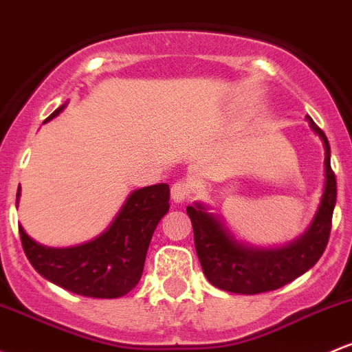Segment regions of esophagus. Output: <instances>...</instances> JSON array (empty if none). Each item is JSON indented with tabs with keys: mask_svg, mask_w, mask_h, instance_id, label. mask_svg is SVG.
<instances>
[{
	"mask_svg": "<svg viewBox=\"0 0 352 352\" xmlns=\"http://www.w3.org/2000/svg\"><path fill=\"white\" fill-rule=\"evenodd\" d=\"M170 192H172L173 202L182 204V202H187V200L192 197V192H194V185H192L190 180H187V179L177 180V182H173L172 190H170Z\"/></svg>",
	"mask_w": 352,
	"mask_h": 352,
	"instance_id": "esophagus-1",
	"label": "esophagus"
}]
</instances>
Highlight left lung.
<instances>
[{
    "label": "left lung",
    "mask_w": 352,
    "mask_h": 352,
    "mask_svg": "<svg viewBox=\"0 0 352 352\" xmlns=\"http://www.w3.org/2000/svg\"><path fill=\"white\" fill-rule=\"evenodd\" d=\"M312 130L322 138L326 158V185L320 206L306 234L287 247L272 250L250 249L239 244L206 207L195 204L187 207L194 227L197 256L208 283L215 287L235 294H261L276 291L302 276L326 250L329 241L333 212L338 197L336 175L331 168V146L326 133L307 117Z\"/></svg>",
    "instance_id": "left-lung-1"
}]
</instances>
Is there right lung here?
<instances>
[{
  "mask_svg": "<svg viewBox=\"0 0 352 352\" xmlns=\"http://www.w3.org/2000/svg\"><path fill=\"white\" fill-rule=\"evenodd\" d=\"M63 108H56L46 122ZM18 197L19 188L16 204ZM168 200L167 184L135 190L107 232L68 249L40 245L19 226L23 250L38 274L73 294L100 299L125 296L140 280L153 230L168 212Z\"/></svg>",
  "mask_w": 352,
  "mask_h": 352,
  "instance_id": "obj_1",
  "label": "right lung"
}]
</instances>
